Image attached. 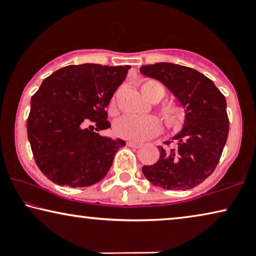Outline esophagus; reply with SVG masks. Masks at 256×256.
Listing matches in <instances>:
<instances>
[{"mask_svg": "<svg viewBox=\"0 0 256 256\" xmlns=\"http://www.w3.org/2000/svg\"><path fill=\"white\" fill-rule=\"evenodd\" d=\"M127 146H132V148H141V146H142L141 143H136V142H132V141L127 142Z\"/></svg>", "mask_w": 256, "mask_h": 256, "instance_id": "obj_1", "label": "esophagus"}]
</instances>
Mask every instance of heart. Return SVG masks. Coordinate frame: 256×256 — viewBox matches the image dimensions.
<instances>
[{
  "mask_svg": "<svg viewBox=\"0 0 256 256\" xmlns=\"http://www.w3.org/2000/svg\"><path fill=\"white\" fill-rule=\"evenodd\" d=\"M141 92L146 99L156 102L162 99L166 93V88L162 84L156 80H146L142 82ZM160 114L164 121L170 127H177L183 121L184 114L180 106L174 101H166L160 104ZM115 134L126 140L135 142L146 141L160 132V124L155 116H124L115 122Z\"/></svg>",
  "mask_w": 256,
  "mask_h": 256,
  "instance_id": "heart-1",
  "label": "heart"
}]
</instances>
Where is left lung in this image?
Segmentation results:
<instances>
[{
	"mask_svg": "<svg viewBox=\"0 0 256 256\" xmlns=\"http://www.w3.org/2000/svg\"><path fill=\"white\" fill-rule=\"evenodd\" d=\"M140 72L162 82L185 113L183 128L171 138L178 148L160 146L158 160L143 166V174L166 190L197 186L214 171L226 144L230 124L225 96L211 79L186 66L156 62L142 66Z\"/></svg>",
	"mask_w": 256,
	"mask_h": 256,
	"instance_id": "obj_1",
	"label": "left lung"
}]
</instances>
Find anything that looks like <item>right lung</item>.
<instances>
[{
    "label": "right lung",
    "mask_w": 256,
    "mask_h": 256,
    "mask_svg": "<svg viewBox=\"0 0 256 256\" xmlns=\"http://www.w3.org/2000/svg\"><path fill=\"white\" fill-rule=\"evenodd\" d=\"M129 65H68L45 78L31 98L28 138L42 172L62 186L84 188L106 176L126 142L94 132L110 128L106 108ZM94 122L96 127L86 126Z\"/></svg>",
    "instance_id": "obj_1"
}]
</instances>
